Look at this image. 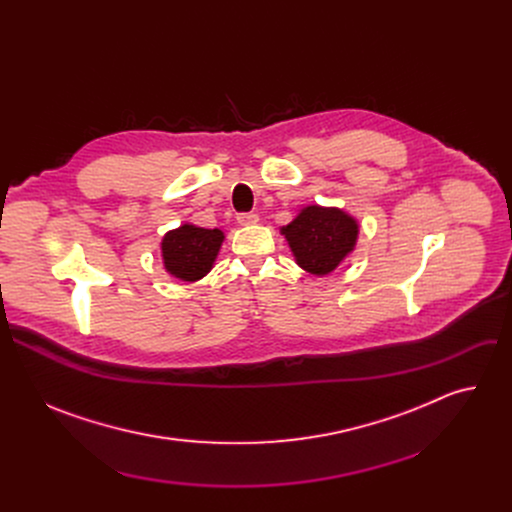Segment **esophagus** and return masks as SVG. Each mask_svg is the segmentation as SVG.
I'll return each mask as SVG.
<instances>
[{
	"mask_svg": "<svg viewBox=\"0 0 512 512\" xmlns=\"http://www.w3.org/2000/svg\"><path fill=\"white\" fill-rule=\"evenodd\" d=\"M237 221H239V225H243V227L257 225V223H259V214H255V212H245V214H239V216H237Z\"/></svg>",
	"mask_w": 512,
	"mask_h": 512,
	"instance_id": "34e87169",
	"label": "esophagus"
}]
</instances>
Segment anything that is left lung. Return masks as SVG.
<instances>
[{
  "label": "left lung",
  "instance_id": "obj_1",
  "mask_svg": "<svg viewBox=\"0 0 512 512\" xmlns=\"http://www.w3.org/2000/svg\"><path fill=\"white\" fill-rule=\"evenodd\" d=\"M358 221L338 206L308 204L281 227L296 263L318 277L332 273L356 247Z\"/></svg>",
  "mask_w": 512,
  "mask_h": 512
}]
</instances>
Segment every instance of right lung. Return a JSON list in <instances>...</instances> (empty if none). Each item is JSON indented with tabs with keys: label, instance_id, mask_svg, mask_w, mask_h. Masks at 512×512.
Instances as JSON below:
<instances>
[{
	"label": "right lung",
	"instance_id": "add662e5",
	"mask_svg": "<svg viewBox=\"0 0 512 512\" xmlns=\"http://www.w3.org/2000/svg\"><path fill=\"white\" fill-rule=\"evenodd\" d=\"M225 241L221 229H204L184 223L164 235L160 243L164 269L186 283L202 279L212 267Z\"/></svg>",
	"mask_w": 512,
	"mask_h": 512
}]
</instances>
